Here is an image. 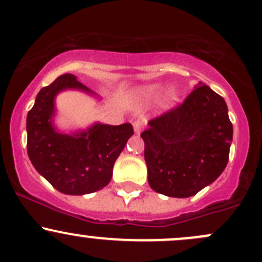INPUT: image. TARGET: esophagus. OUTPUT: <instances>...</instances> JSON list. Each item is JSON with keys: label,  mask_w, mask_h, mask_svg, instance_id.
<instances>
[{"label": "esophagus", "mask_w": 262, "mask_h": 262, "mask_svg": "<svg viewBox=\"0 0 262 262\" xmlns=\"http://www.w3.org/2000/svg\"><path fill=\"white\" fill-rule=\"evenodd\" d=\"M143 128V122L142 120H135L134 121V130L136 134H140Z\"/></svg>", "instance_id": "1"}]
</instances>
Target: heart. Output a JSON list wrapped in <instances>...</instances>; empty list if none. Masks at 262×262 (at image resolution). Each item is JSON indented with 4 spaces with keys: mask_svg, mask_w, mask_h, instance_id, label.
<instances>
[{
    "mask_svg": "<svg viewBox=\"0 0 262 262\" xmlns=\"http://www.w3.org/2000/svg\"><path fill=\"white\" fill-rule=\"evenodd\" d=\"M160 91H161V90H160V87H151V89L147 90V94L152 95V96H156V95L160 94ZM168 96H170V100H176L175 92H170V95H168Z\"/></svg>",
    "mask_w": 262,
    "mask_h": 262,
    "instance_id": "b5f03b06",
    "label": "heart"
}]
</instances>
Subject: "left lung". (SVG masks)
<instances>
[{
    "label": "left lung",
    "mask_w": 262,
    "mask_h": 262,
    "mask_svg": "<svg viewBox=\"0 0 262 262\" xmlns=\"http://www.w3.org/2000/svg\"><path fill=\"white\" fill-rule=\"evenodd\" d=\"M141 137L151 188L190 198L226 167L232 123L224 98L200 82L184 102L148 121Z\"/></svg>",
    "instance_id": "left-lung-1"
}]
</instances>
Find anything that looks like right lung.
I'll return each instance as SVG.
<instances>
[{
    "mask_svg": "<svg viewBox=\"0 0 262 262\" xmlns=\"http://www.w3.org/2000/svg\"><path fill=\"white\" fill-rule=\"evenodd\" d=\"M66 89L91 92L70 74L61 75L41 89L27 115V154L33 167L56 190L66 195H85L108 185L115 161L134 135V128L131 123H96L72 136L58 134L51 122L53 101Z\"/></svg>",
    "mask_w": 262,
    "mask_h": 262,
    "instance_id": "1",
    "label": "right lung"
}]
</instances>
